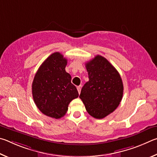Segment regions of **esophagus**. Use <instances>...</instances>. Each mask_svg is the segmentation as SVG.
Returning a JSON list of instances; mask_svg holds the SVG:
<instances>
[{
  "mask_svg": "<svg viewBox=\"0 0 157 157\" xmlns=\"http://www.w3.org/2000/svg\"><path fill=\"white\" fill-rule=\"evenodd\" d=\"M77 90H78V94H80V93H81V86H78V87H77Z\"/></svg>",
  "mask_w": 157,
  "mask_h": 157,
  "instance_id": "34e87169",
  "label": "esophagus"
}]
</instances>
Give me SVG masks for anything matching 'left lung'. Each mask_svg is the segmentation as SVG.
Instances as JSON below:
<instances>
[{"instance_id":"1","label":"left lung","mask_w":157,"mask_h":157,"mask_svg":"<svg viewBox=\"0 0 157 157\" xmlns=\"http://www.w3.org/2000/svg\"><path fill=\"white\" fill-rule=\"evenodd\" d=\"M89 81L79 96L87 112L96 119H103L113 112L122 100L123 85L118 71L100 55L86 63Z\"/></svg>"}]
</instances>
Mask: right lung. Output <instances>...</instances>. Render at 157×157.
<instances>
[{
  "label": "right lung",
  "mask_w": 157,
  "mask_h": 157,
  "mask_svg": "<svg viewBox=\"0 0 157 157\" xmlns=\"http://www.w3.org/2000/svg\"><path fill=\"white\" fill-rule=\"evenodd\" d=\"M67 60L59 52L52 54L36 73L32 83V95L39 110L46 116L60 119L68 105L78 97L71 77L66 72Z\"/></svg>",
  "instance_id": "1"
}]
</instances>
